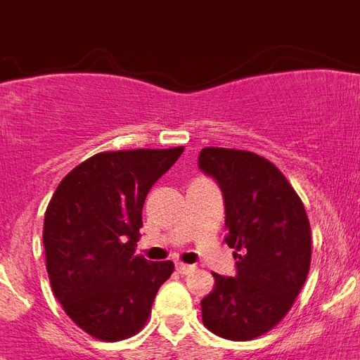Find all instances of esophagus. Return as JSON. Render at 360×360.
Segmentation results:
<instances>
[{
    "instance_id": "34e87169",
    "label": "esophagus",
    "mask_w": 360,
    "mask_h": 360,
    "mask_svg": "<svg viewBox=\"0 0 360 360\" xmlns=\"http://www.w3.org/2000/svg\"><path fill=\"white\" fill-rule=\"evenodd\" d=\"M175 269H177V273L179 274H188L194 271V265H188V263H183L179 262L177 265H175Z\"/></svg>"
}]
</instances>
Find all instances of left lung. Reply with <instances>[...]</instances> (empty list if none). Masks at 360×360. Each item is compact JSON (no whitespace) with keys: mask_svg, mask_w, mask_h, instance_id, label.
<instances>
[{"mask_svg":"<svg viewBox=\"0 0 360 360\" xmlns=\"http://www.w3.org/2000/svg\"><path fill=\"white\" fill-rule=\"evenodd\" d=\"M198 164L219 181L226 243L237 257L236 278L213 273V291L202 299L203 325L228 340H254L282 321L307 282V211L284 174L256 153L203 147Z\"/></svg>","mask_w":360,"mask_h":360,"instance_id":"8db88e82","label":"left lung"}]
</instances>
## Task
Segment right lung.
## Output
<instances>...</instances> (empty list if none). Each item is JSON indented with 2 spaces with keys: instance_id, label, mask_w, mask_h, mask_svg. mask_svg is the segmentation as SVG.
<instances>
[{
  "instance_id": "add662e5",
  "label": "right lung",
  "mask_w": 360,
  "mask_h": 360,
  "mask_svg": "<svg viewBox=\"0 0 360 360\" xmlns=\"http://www.w3.org/2000/svg\"><path fill=\"white\" fill-rule=\"evenodd\" d=\"M185 147L93 155L65 175L44 214L46 271L65 314L87 335H138L174 262L136 256L147 192Z\"/></svg>"
}]
</instances>
